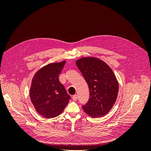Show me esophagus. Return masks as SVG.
Returning <instances> with one entry per match:
<instances>
[{"instance_id": "1", "label": "esophagus", "mask_w": 151, "mask_h": 151, "mask_svg": "<svg viewBox=\"0 0 151 151\" xmlns=\"http://www.w3.org/2000/svg\"><path fill=\"white\" fill-rule=\"evenodd\" d=\"M72 98L73 100H74V101H76V100L77 99V95H76V94L73 95Z\"/></svg>"}]
</instances>
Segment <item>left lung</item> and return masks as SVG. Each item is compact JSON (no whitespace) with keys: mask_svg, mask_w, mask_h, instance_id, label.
Here are the masks:
<instances>
[{"mask_svg":"<svg viewBox=\"0 0 151 151\" xmlns=\"http://www.w3.org/2000/svg\"><path fill=\"white\" fill-rule=\"evenodd\" d=\"M89 89L90 97L83 109L92 118L103 116L112 109L118 93L116 77L106 62L98 58L83 57L76 61Z\"/></svg>","mask_w":151,"mask_h":151,"instance_id":"1","label":"left lung"}]
</instances>
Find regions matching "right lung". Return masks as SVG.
<instances>
[{"label": "right lung", "instance_id": "obj_1", "mask_svg": "<svg viewBox=\"0 0 151 151\" xmlns=\"http://www.w3.org/2000/svg\"><path fill=\"white\" fill-rule=\"evenodd\" d=\"M65 62L50 63L40 68L31 81L29 89L31 103L36 112L46 118L60 115L70 99L58 80Z\"/></svg>", "mask_w": 151, "mask_h": 151}]
</instances>
